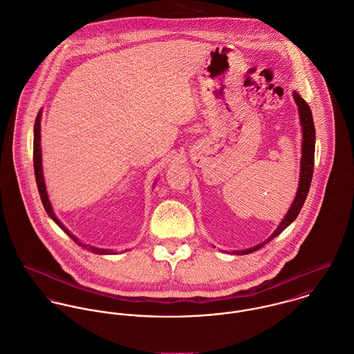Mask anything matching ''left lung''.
Instances as JSON below:
<instances>
[{
  "label": "left lung",
  "mask_w": 354,
  "mask_h": 354,
  "mask_svg": "<svg viewBox=\"0 0 354 354\" xmlns=\"http://www.w3.org/2000/svg\"><path fill=\"white\" fill-rule=\"evenodd\" d=\"M294 101L298 106V113H299V120H301V126H302V147H301V172H299V185H298V190L295 194V198L288 209V212L286 213L284 218L281 221V224L278 225V228L275 230V232L266 239L264 242L250 248V249H245V250H235L232 252V254H249L253 253L256 250H259L260 248H263L266 243H268L270 241H272L275 236H278L286 227H288L295 217L298 216V213L301 211L309 187H310V182H312V176H313V164H315V141H316V131H315V124H313V118H312V112L309 105L306 104V101L304 98H301V95L294 91Z\"/></svg>",
  "instance_id": "1"
}]
</instances>
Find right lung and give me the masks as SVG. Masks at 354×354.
<instances>
[{
  "label": "right lung",
  "mask_w": 354,
  "mask_h": 354,
  "mask_svg": "<svg viewBox=\"0 0 354 354\" xmlns=\"http://www.w3.org/2000/svg\"><path fill=\"white\" fill-rule=\"evenodd\" d=\"M41 116H42V109L38 112L37 119H35V124H34V172H35V180H37V186H38V192L41 196V201L44 204V208L46 213L50 216V218H53V221L67 234L71 236L77 245H80L82 248H86L87 250H90L91 253L95 254H112L113 252L109 249H100L95 246H90V245H84L82 242H79V239L68 231V228L56 217V214L53 212L52 204L49 201L48 193H46V186H45V180H44V172H42V154H41Z\"/></svg>",
  "instance_id": "add662e5"
}]
</instances>
